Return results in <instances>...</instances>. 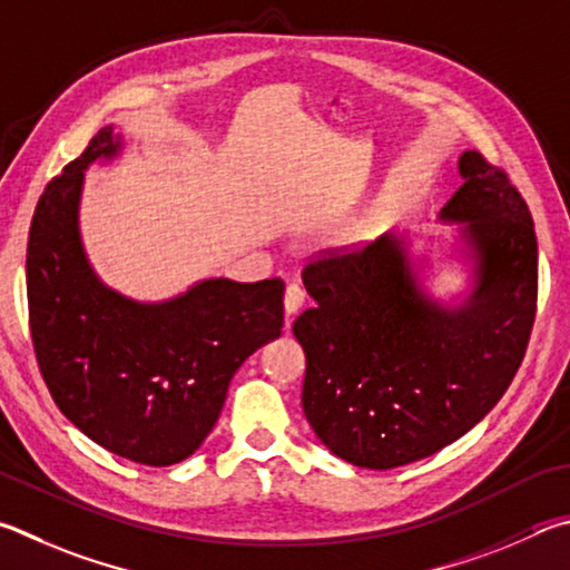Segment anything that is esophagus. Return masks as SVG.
I'll return each mask as SVG.
<instances>
[{
  "mask_svg": "<svg viewBox=\"0 0 570 570\" xmlns=\"http://www.w3.org/2000/svg\"><path fill=\"white\" fill-rule=\"evenodd\" d=\"M304 298H306V294H304L302 286H298V284H288V286H286V294H284V308H286V314H288V316L296 314L298 308L304 306Z\"/></svg>",
  "mask_w": 570,
  "mask_h": 570,
  "instance_id": "esophagus-1",
  "label": "esophagus"
}]
</instances>
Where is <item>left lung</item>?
<instances>
[{
  "instance_id": "1",
  "label": "left lung",
  "mask_w": 570,
  "mask_h": 570,
  "mask_svg": "<svg viewBox=\"0 0 570 570\" xmlns=\"http://www.w3.org/2000/svg\"><path fill=\"white\" fill-rule=\"evenodd\" d=\"M459 171L441 219L461 224L479 268L461 308L423 296L393 236L324 249L304 266L316 302L294 321L304 413L354 465L396 469L449 446L499 403L529 348L538 302L529 204L479 151H465Z\"/></svg>"
}]
</instances>
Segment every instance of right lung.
Segmentation results:
<instances>
[{"mask_svg": "<svg viewBox=\"0 0 570 570\" xmlns=\"http://www.w3.org/2000/svg\"><path fill=\"white\" fill-rule=\"evenodd\" d=\"M111 127L47 184L29 226L27 304L41 379L59 411L101 449L171 465L202 446L226 389L282 334L284 282L209 278L167 304H137L99 282L81 252L85 169L114 157Z\"/></svg>", "mask_w": 570, "mask_h": 570, "instance_id": "obj_1", "label": "right lung"}]
</instances>
